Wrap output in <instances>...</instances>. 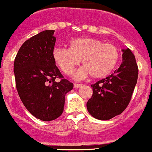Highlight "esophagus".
Listing matches in <instances>:
<instances>
[{
	"label": "esophagus",
	"mask_w": 152,
	"mask_h": 152,
	"mask_svg": "<svg viewBox=\"0 0 152 152\" xmlns=\"http://www.w3.org/2000/svg\"><path fill=\"white\" fill-rule=\"evenodd\" d=\"M81 86H82V85H81V84L74 83V88H79Z\"/></svg>",
	"instance_id": "esophagus-1"
}]
</instances>
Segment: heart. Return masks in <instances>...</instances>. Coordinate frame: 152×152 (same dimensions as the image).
<instances>
[{
  "mask_svg": "<svg viewBox=\"0 0 152 152\" xmlns=\"http://www.w3.org/2000/svg\"><path fill=\"white\" fill-rule=\"evenodd\" d=\"M68 46L69 48H54L53 58L66 75L71 74L82 59L84 66L74 74L76 79H83L89 73L95 79L104 77L114 70L120 61L118 48L99 39L79 38L70 41Z\"/></svg>",
  "mask_w": 152,
  "mask_h": 152,
  "instance_id": "1",
  "label": "heart"
}]
</instances>
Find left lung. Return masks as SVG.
Listing matches in <instances>:
<instances>
[{"label": "left lung", "mask_w": 152, "mask_h": 152, "mask_svg": "<svg viewBox=\"0 0 152 152\" xmlns=\"http://www.w3.org/2000/svg\"><path fill=\"white\" fill-rule=\"evenodd\" d=\"M120 67L105 79L91 85L93 95L87 108L97 120H107L123 113L132 99L138 78V66L130 49L123 50Z\"/></svg>", "instance_id": "8db88e82"}]
</instances>
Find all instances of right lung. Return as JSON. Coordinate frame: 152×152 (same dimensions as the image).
I'll return each mask as SVG.
<instances>
[{"label":"right lung","instance_id":"right-lung-1","mask_svg":"<svg viewBox=\"0 0 152 152\" xmlns=\"http://www.w3.org/2000/svg\"><path fill=\"white\" fill-rule=\"evenodd\" d=\"M53 33L54 30H45L26 40L14 61L16 89L20 100L32 115L43 121L54 120L61 115L65 94L73 88L53 58ZM56 78L60 81H56Z\"/></svg>","mask_w":152,"mask_h":152}]
</instances>
